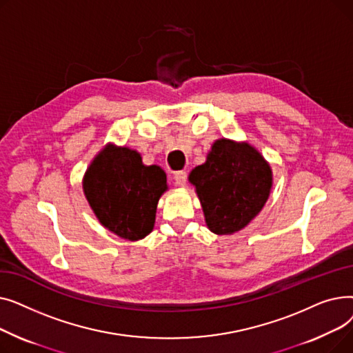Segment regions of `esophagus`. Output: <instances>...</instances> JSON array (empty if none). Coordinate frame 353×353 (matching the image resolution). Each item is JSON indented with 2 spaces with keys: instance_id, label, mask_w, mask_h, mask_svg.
<instances>
[{
  "instance_id": "1",
  "label": "esophagus",
  "mask_w": 353,
  "mask_h": 353,
  "mask_svg": "<svg viewBox=\"0 0 353 353\" xmlns=\"http://www.w3.org/2000/svg\"><path fill=\"white\" fill-rule=\"evenodd\" d=\"M174 181H176L177 186H184V184H186V181H188V173L186 172H177L174 174Z\"/></svg>"
}]
</instances>
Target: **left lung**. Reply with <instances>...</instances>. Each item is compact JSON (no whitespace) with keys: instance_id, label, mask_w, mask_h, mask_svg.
Masks as SVG:
<instances>
[{"instance_id":"1","label":"left lung","mask_w":353,"mask_h":353,"mask_svg":"<svg viewBox=\"0 0 353 353\" xmlns=\"http://www.w3.org/2000/svg\"><path fill=\"white\" fill-rule=\"evenodd\" d=\"M208 228L232 234L246 228L269 199L273 176L269 163L249 143L219 139L206 163L189 176Z\"/></svg>"}]
</instances>
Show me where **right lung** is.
Returning <instances> with one entry per match:
<instances>
[{
  "label": "right lung",
  "instance_id": "1",
  "mask_svg": "<svg viewBox=\"0 0 353 353\" xmlns=\"http://www.w3.org/2000/svg\"><path fill=\"white\" fill-rule=\"evenodd\" d=\"M83 190L105 229L136 242L154 228L167 177L159 165H144L136 150L108 144L88 165Z\"/></svg>",
  "mask_w": 353,
  "mask_h": 353
}]
</instances>
